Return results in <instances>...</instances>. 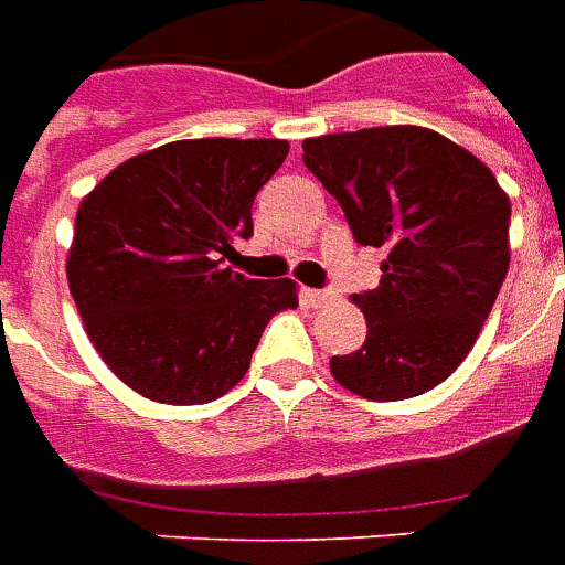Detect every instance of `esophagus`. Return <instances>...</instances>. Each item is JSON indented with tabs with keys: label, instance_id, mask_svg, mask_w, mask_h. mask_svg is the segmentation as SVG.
Returning <instances> with one entry per match:
<instances>
[{
	"label": "esophagus",
	"instance_id": "obj_1",
	"mask_svg": "<svg viewBox=\"0 0 565 565\" xmlns=\"http://www.w3.org/2000/svg\"><path fill=\"white\" fill-rule=\"evenodd\" d=\"M308 302H311V306H330V302H335V290H308Z\"/></svg>",
	"mask_w": 565,
	"mask_h": 565
}]
</instances>
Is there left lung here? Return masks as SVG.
I'll use <instances>...</instances> for the list:
<instances>
[{"mask_svg": "<svg viewBox=\"0 0 565 565\" xmlns=\"http://www.w3.org/2000/svg\"><path fill=\"white\" fill-rule=\"evenodd\" d=\"M308 172L339 199L360 245L384 247L360 351L332 379L363 399L433 391L460 366L509 271L511 202L475 153L424 127H375L302 141Z\"/></svg>", "mask_w": 565, "mask_h": 565, "instance_id": "8db88e82", "label": "left lung"}]
</instances>
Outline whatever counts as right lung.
Segmentation results:
<instances>
[{"instance_id":"1","label":"right lung","mask_w":565,"mask_h":565,"mask_svg":"<svg viewBox=\"0 0 565 565\" xmlns=\"http://www.w3.org/2000/svg\"><path fill=\"white\" fill-rule=\"evenodd\" d=\"M287 150L284 139L169 141L81 202L68 290L105 366L145 399L202 405L233 391L271 315L299 306L290 278L223 266L254 233V196Z\"/></svg>"}]
</instances>
